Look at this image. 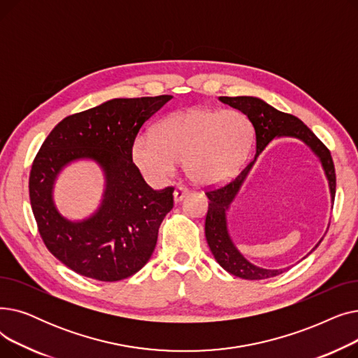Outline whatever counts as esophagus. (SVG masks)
Masks as SVG:
<instances>
[{
	"label": "esophagus",
	"mask_w": 358,
	"mask_h": 358,
	"mask_svg": "<svg viewBox=\"0 0 358 358\" xmlns=\"http://www.w3.org/2000/svg\"><path fill=\"white\" fill-rule=\"evenodd\" d=\"M187 194H189V189H185L182 185H177L176 190H174V200L178 203L181 201Z\"/></svg>",
	"instance_id": "obj_1"
}]
</instances>
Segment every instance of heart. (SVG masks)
I'll return each instance as SVG.
<instances>
[{
	"label": "heart",
	"mask_w": 358,
	"mask_h": 358,
	"mask_svg": "<svg viewBox=\"0 0 358 358\" xmlns=\"http://www.w3.org/2000/svg\"><path fill=\"white\" fill-rule=\"evenodd\" d=\"M254 129L241 111L189 108L164 119L154 134L139 135L131 148L136 166L150 180L171 177L184 162L197 184L215 185L234 177L247 158Z\"/></svg>",
	"instance_id": "obj_1"
}]
</instances>
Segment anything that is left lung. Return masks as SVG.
I'll return each mask as SVG.
<instances>
[{"mask_svg": "<svg viewBox=\"0 0 358 358\" xmlns=\"http://www.w3.org/2000/svg\"><path fill=\"white\" fill-rule=\"evenodd\" d=\"M219 100L224 104H229L231 107L242 111L243 115L250 119V122L255 129L257 152H255L254 161L250 162L247 168L243 169L235 180H232L228 184L216 187V189L206 192V196H208V199L210 200L208 215H206V223H204L206 239H208L209 248L213 257L216 258L220 267L227 270L228 273L245 280H264V278L275 277L283 273V270H267V268L257 267L238 251L228 231L227 212L231 208V204L235 200L236 194L239 193L243 181L247 180L258 155L264 150V148L274 138H296L305 142L313 150V154L322 164L324 173L329 184V193H331L332 203L335 199V185H336L334 161H332L329 149L316 138V135L302 120L297 119L296 116L287 115V113H283V111H278L277 108L267 104L264 100L257 99V97H248V96L219 97ZM321 241L316 243V247L321 243Z\"/></svg>", "mask_w": 358, "mask_h": 358, "instance_id": "8db88e82", "label": "left lung"}]
</instances>
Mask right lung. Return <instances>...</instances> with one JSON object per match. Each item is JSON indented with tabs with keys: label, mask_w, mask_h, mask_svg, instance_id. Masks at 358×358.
I'll return each mask as SVG.
<instances>
[{
	"label": "right lung",
	"mask_w": 358,
	"mask_h": 358,
	"mask_svg": "<svg viewBox=\"0 0 358 358\" xmlns=\"http://www.w3.org/2000/svg\"><path fill=\"white\" fill-rule=\"evenodd\" d=\"M173 96L113 99L65 117L37 152L29 178L31 210L46 248L68 268L99 281L138 273L152 255L158 229L174 206V187L154 190L131 159L138 131ZM91 159L105 173L101 208L73 222L52 201V185L71 162Z\"/></svg>",
	"instance_id": "1"
}]
</instances>
